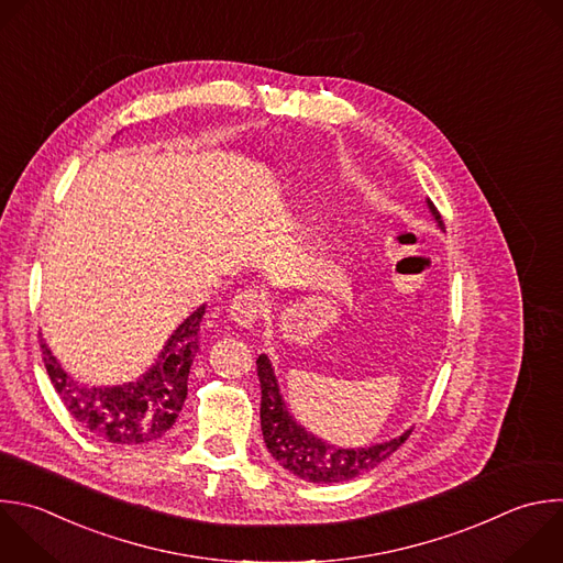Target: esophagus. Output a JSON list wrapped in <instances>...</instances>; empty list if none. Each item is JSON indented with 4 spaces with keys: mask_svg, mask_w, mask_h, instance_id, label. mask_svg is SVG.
Masks as SVG:
<instances>
[{
    "mask_svg": "<svg viewBox=\"0 0 563 563\" xmlns=\"http://www.w3.org/2000/svg\"><path fill=\"white\" fill-rule=\"evenodd\" d=\"M263 302H265L263 294H258L254 289H245L234 296V300L230 305V316L239 327L252 329L263 313Z\"/></svg>",
    "mask_w": 563,
    "mask_h": 563,
    "instance_id": "1",
    "label": "esophagus"
}]
</instances>
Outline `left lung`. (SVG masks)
<instances>
[{"label":"left lung","instance_id":"left-lung-1","mask_svg":"<svg viewBox=\"0 0 563 563\" xmlns=\"http://www.w3.org/2000/svg\"><path fill=\"white\" fill-rule=\"evenodd\" d=\"M427 208L444 232L442 217L438 214L435 206L427 199ZM256 371L261 380V429L263 440L272 457L294 473L296 477L313 484H340L349 482L371 468L383 464L389 455H394L405 440L409 438L411 429L400 433L398 438L376 442L368 446H338L331 444L309 429H305L287 407V400L280 394V385L276 378V371L272 360L261 353L256 360Z\"/></svg>","mask_w":563,"mask_h":563}]
</instances>
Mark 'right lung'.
Wrapping results in <instances>:
<instances>
[{"label": "right lung", "mask_w": 563, "mask_h": 563, "mask_svg": "<svg viewBox=\"0 0 563 563\" xmlns=\"http://www.w3.org/2000/svg\"><path fill=\"white\" fill-rule=\"evenodd\" d=\"M206 307L199 305L172 331L139 378L121 385L79 383L42 338L46 371L70 416L95 438L112 444L134 446L163 438L187 398V376L199 353Z\"/></svg>", "instance_id": "obj_1"}]
</instances>
